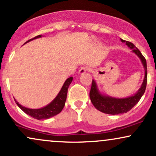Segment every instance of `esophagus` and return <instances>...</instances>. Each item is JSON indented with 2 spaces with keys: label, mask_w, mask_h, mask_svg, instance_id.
<instances>
[{
  "label": "esophagus",
  "mask_w": 156,
  "mask_h": 156,
  "mask_svg": "<svg viewBox=\"0 0 156 156\" xmlns=\"http://www.w3.org/2000/svg\"><path fill=\"white\" fill-rule=\"evenodd\" d=\"M89 68L88 67H83L79 69V71H78V73H79L80 75H82V74H83V73H85L86 72H87V71H89Z\"/></svg>",
  "instance_id": "obj_1"
}]
</instances>
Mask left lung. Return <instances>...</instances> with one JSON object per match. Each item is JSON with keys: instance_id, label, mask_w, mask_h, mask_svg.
Listing matches in <instances>:
<instances>
[{"instance_id": "1", "label": "left lung", "mask_w": 156, "mask_h": 156, "mask_svg": "<svg viewBox=\"0 0 156 156\" xmlns=\"http://www.w3.org/2000/svg\"><path fill=\"white\" fill-rule=\"evenodd\" d=\"M121 41L122 42H125L126 45H128V47L132 50V52L140 58L144 69V78L142 84L139 90L137 91V92L132 96L125 98H115L101 94L98 89L95 80H92V87H91L90 92H89L91 102L92 103L93 105L100 112L105 113V114H112V115L123 114V113L129 112L130 109L139 101V100L144 94L146 89L147 81V62L144 57L133 43L123 40V39H121Z\"/></svg>"}]
</instances>
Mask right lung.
Returning a JSON list of instances; mask_svg holds the SVG:
<instances>
[{
	"label": "right lung",
	"mask_w": 156,
	"mask_h": 156,
	"mask_svg": "<svg viewBox=\"0 0 156 156\" xmlns=\"http://www.w3.org/2000/svg\"><path fill=\"white\" fill-rule=\"evenodd\" d=\"M40 37H42V35H38L37 37H35L34 38L28 40L26 43L28 42H31L33 39L40 38ZM73 79V77H69V78H67V79L65 80V82H64L63 86H62L60 92H58L57 96L54 98V100L52 102H51L49 104L46 105V106L42 107V108H41L33 109L26 108V107L23 106L22 105L20 104L15 99V101L16 102V103H17V105L19 106V108L22 109L26 114L31 116V117L37 119H49V118L54 117V116L59 114V113L62 111V109H63L64 105H65L66 99H67L68 88H69V86L70 85V83H72Z\"/></svg>",
	"instance_id": "add662e5"
}]
</instances>
